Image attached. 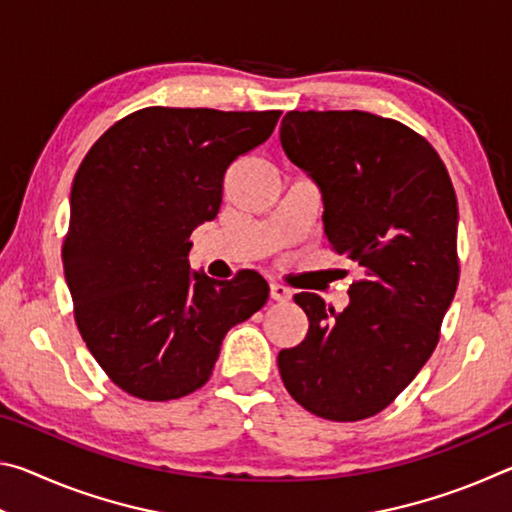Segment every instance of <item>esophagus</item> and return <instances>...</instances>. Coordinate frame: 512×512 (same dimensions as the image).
I'll use <instances>...</instances> for the list:
<instances>
[{
  "label": "esophagus",
  "mask_w": 512,
  "mask_h": 512,
  "mask_svg": "<svg viewBox=\"0 0 512 512\" xmlns=\"http://www.w3.org/2000/svg\"><path fill=\"white\" fill-rule=\"evenodd\" d=\"M293 293L284 287V284H271V298L277 302H287L291 300Z\"/></svg>",
  "instance_id": "1"
}]
</instances>
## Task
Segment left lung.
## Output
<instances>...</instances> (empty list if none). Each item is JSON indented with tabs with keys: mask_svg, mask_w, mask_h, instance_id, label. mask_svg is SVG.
<instances>
[{
	"mask_svg": "<svg viewBox=\"0 0 512 512\" xmlns=\"http://www.w3.org/2000/svg\"><path fill=\"white\" fill-rule=\"evenodd\" d=\"M280 142L320 187L332 250L366 273L343 311L293 296L309 332L277 368L309 413L357 422L386 409L436 350L458 287L454 185L422 135L370 112L291 110Z\"/></svg>",
	"mask_w": 512,
	"mask_h": 512,
	"instance_id": "left-lung-1",
	"label": "left lung"
}]
</instances>
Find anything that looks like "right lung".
Segmentation results:
<instances>
[{
    "label": "right lung",
    "instance_id": "right-lung-1",
    "mask_svg": "<svg viewBox=\"0 0 512 512\" xmlns=\"http://www.w3.org/2000/svg\"><path fill=\"white\" fill-rule=\"evenodd\" d=\"M280 115L151 106L119 119L83 158L65 280L85 345L128 395L167 402L194 393L228 329L268 300L259 273L212 280L187 257L196 225L219 214L225 171L271 137Z\"/></svg>",
    "mask_w": 512,
    "mask_h": 512
}]
</instances>
